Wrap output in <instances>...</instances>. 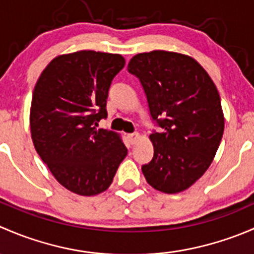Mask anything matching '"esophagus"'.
Masks as SVG:
<instances>
[{"instance_id": "1", "label": "esophagus", "mask_w": 254, "mask_h": 254, "mask_svg": "<svg viewBox=\"0 0 254 254\" xmlns=\"http://www.w3.org/2000/svg\"><path fill=\"white\" fill-rule=\"evenodd\" d=\"M127 137H129L130 143H131V145H134V143L136 142L137 140H139L140 135H139V132H134V134H129V135H127Z\"/></svg>"}]
</instances>
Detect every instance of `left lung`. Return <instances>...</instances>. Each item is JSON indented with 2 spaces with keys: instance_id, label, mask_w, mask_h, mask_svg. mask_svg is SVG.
Wrapping results in <instances>:
<instances>
[{
  "instance_id": "left-lung-1",
  "label": "left lung",
  "mask_w": 254,
  "mask_h": 254,
  "mask_svg": "<svg viewBox=\"0 0 254 254\" xmlns=\"http://www.w3.org/2000/svg\"><path fill=\"white\" fill-rule=\"evenodd\" d=\"M127 71L136 76L147 99L153 130V157L141 170L157 190L179 193L195 183L211 165L222 134L219 92L194 59L155 50L137 54Z\"/></svg>"
}]
</instances>
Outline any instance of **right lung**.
Instances as JSON below:
<instances>
[{"mask_svg":"<svg viewBox=\"0 0 254 254\" xmlns=\"http://www.w3.org/2000/svg\"><path fill=\"white\" fill-rule=\"evenodd\" d=\"M125 60L83 50L54 59L35 84L30 131L38 155L56 181L79 195L109 188L127 150L114 131L97 129L107 118L113 78Z\"/></svg>","mask_w":254,"mask_h":254,"instance_id":"obj_1","label":"right lung"}]
</instances>
